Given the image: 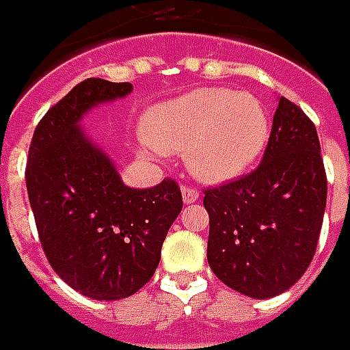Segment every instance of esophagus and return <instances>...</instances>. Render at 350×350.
I'll list each match as a JSON object with an SVG mask.
<instances>
[{
	"label": "esophagus",
	"instance_id": "esophagus-1",
	"mask_svg": "<svg viewBox=\"0 0 350 350\" xmlns=\"http://www.w3.org/2000/svg\"><path fill=\"white\" fill-rule=\"evenodd\" d=\"M181 195H183V202L185 204H193L198 200V191H196L195 187H189V185H185L181 189Z\"/></svg>",
	"mask_w": 350,
	"mask_h": 350
}]
</instances>
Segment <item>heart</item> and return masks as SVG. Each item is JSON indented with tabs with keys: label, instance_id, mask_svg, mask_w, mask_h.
<instances>
[{
	"label": "heart",
	"instance_id": "heart-1",
	"mask_svg": "<svg viewBox=\"0 0 350 350\" xmlns=\"http://www.w3.org/2000/svg\"><path fill=\"white\" fill-rule=\"evenodd\" d=\"M271 136L262 103L249 93L202 88L157 103L142 118V138L161 154L185 152L200 181L226 183L259 161Z\"/></svg>",
	"mask_w": 350,
	"mask_h": 350
}]
</instances>
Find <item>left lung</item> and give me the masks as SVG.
Here are the masks:
<instances>
[{"label":"left lung","mask_w":350,"mask_h":350,"mask_svg":"<svg viewBox=\"0 0 350 350\" xmlns=\"http://www.w3.org/2000/svg\"><path fill=\"white\" fill-rule=\"evenodd\" d=\"M314 122L278 99L273 130L255 171L204 191L208 265L249 298L288 290L314 259L327 200V177Z\"/></svg>","instance_id":"1"}]
</instances>
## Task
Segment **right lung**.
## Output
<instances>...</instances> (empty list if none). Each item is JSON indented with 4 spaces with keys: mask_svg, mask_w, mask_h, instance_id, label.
Listing matches in <instances>:
<instances>
[{
    "mask_svg": "<svg viewBox=\"0 0 350 350\" xmlns=\"http://www.w3.org/2000/svg\"><path fill=\"white\" fill-rule=\"evenodd\" d=\"M130 91L132 83L99 77L77 83L42 116L29 148L25 181L44 255L64 282L93 300L128 298L154 276L183 208L173 179L126 187L79 128L89 109Z\"/></svg>",
    "mask_w": 350,
    "mask_h": 350,
    "instance_id": "obj_1",
    "label": "right lung"
}]
</instances>
